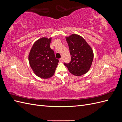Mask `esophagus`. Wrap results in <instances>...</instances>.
<instances>
[{
    "label": "esophagus",
    "mask_w": 122,
    "mask_h": 122,
    "mask_svg": "<svg viewBox=\"0 0 122 122\" xmlns=\"http://www.w3.org/2000/svg\"><path fill=\"white\" fill-rule=\"evenodd\" d=\"M59 61H60V62H62V61H63V59H62V58H61L60 60H59Z\"/></svg>",
    "instance_id": "esophagus-1"
}]
</instances>
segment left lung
<instances>
[{"mask_svg": "<svg viewBox=\"0 0 122 122\" xmlns=\"http://www.w3.org/2000/svg\"><path fill=\"white\" fill-rule=\"evenodd\" d=\"M68 44L71 61L69 64L64 63L69 72L76 76L86 73L91 67L94 53L91 46L82 36L72 34L66 37Z\"/></svg>", "mask_w": 122, "mask_h": 122, "instance_id": "8db88e82", "label": "left lung"}]
</instances>
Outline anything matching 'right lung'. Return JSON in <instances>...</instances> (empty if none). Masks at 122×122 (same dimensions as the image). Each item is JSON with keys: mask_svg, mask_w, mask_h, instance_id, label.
Wrapping results in <instances>:
<instances>
[{"mask_svg": "<svg viewBox=\"0 0 122 122\" xmlns=\"http://www.w3.org/2000/svg\"><path fill=\"white\" fill-rule=\"evenodd\" d=\"M51 38L43 37L33 45L28 55V61L35 74L43 79L49 78L55 73L58 60L50 48Z\"/></svg>", "mask_w": 122, "mask_h": 122, "instance_id": "1", "label": "right lung"}]
</instances>
